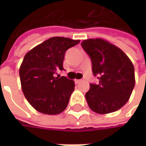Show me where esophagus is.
<instances>
[{
    "mask_svg": "<svg viewBox=\"0 0 146 146\" xmlns=\"http://www.w3.org/2000/svg\"><path fill=\"white\" fill-rule=\"evenodd\" d=\"M84 81V79H75L74 80V82H75V84H79V83H81V82H83Z\"/></svg>",
    "mask_w": 146,
    "mask_h": 146,
    "instance_id": "34e87169",
    "label": "esophagus"
}]
</instances>
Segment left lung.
I'll return each mask as SVG.
<instances>
[{
	"instance_id": "1",
	"label": "left lung",
	"mask_w": 146,
	"mask_h": 146,
	"mask_svg": "<svg viewBox=\"0 0 146 146\" xmlns=\"http://www.w3.org/2000/svg\"><path fill=\"white\" fill-rule=\"evenodd\" d=\"M81 45L90 56L98 84H90L85 98L90 108L99 114L117 111L129 101L135 84L134 68L128 56L102 39H89Z\"/></svg>"
}]
</instances>
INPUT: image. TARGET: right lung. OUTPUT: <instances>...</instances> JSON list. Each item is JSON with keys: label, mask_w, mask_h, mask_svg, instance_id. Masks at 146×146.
I'll use <instances>...</instances> for the list:
<instances>
[{"label": "right lung", "mask_w": 146, "mask_h": 146, "mask_svg": "<svg viewBox=\"0 0 146 146\" xmlns=\"http://www.w3.org/2000/svg\"><path fill=\"white\" fill-rule=\"evenodd\" d=\"M79 42L69 38L52 37L25 55L19 69L21 86L27 101L38 111L56 115L68 106L74 82L55 74L63 70L65 52Z\"/></svg>", "instance_id": "right-lung-1"}]
</instances>
